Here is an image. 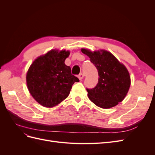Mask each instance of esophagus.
Masks as SVG:
<instances>
[{
  "label": "esophagus",
  "instance_id": "esophagus-1",
  "mask_svg": "<svg viewBox=\"0 0 155 155\" xmlns=\"http://www.w3.org/2000/svg\"><path fill=\"white\" fill-rule=\"evenodd\" d=\"M83 78H84V75L83 74H80L78 76V78L79 79V80H82V79H83Z\"/></svg>",
  "mask_w": 155,
  "mask_h": 155
}]
</instances>
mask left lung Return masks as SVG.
I'll return each mask as SVG.
<instances>
[{"mask_svg":"<svg viewBox=\"0 0 155 155\" xmlns=\"http://www.w3.org/2000/svg\"><path fill=\"white\" fill-rule=\"evenodd\" d=\"M81 50L95 65L100 77L96 87L87 89L89 100L102 109L115 107L124 100L129 90L130 76L127 68L107 50Z\"/></svg>","mask_w":155,"mask_h":155,"instance_id":"left-lung-1","label":"left lung"}]
</instances>
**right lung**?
<instances>
[{"instance_id": "1", "label": "right lung", "mask_w": 155, "mask_h": 155, "mask_svg": "<svg viewBox=\"0 0 155 155\" xmlns=\"http://www.w3.org/2000/svg\"><path fill=\"white\" fill-rule=\"evenodd\" d=\"M70 54L69 50L52 49L37 57L28 70L27 88L41 105L57 106L68 96L73 84L79 81L64 63Z\"/></svg>"}]
</instances>
